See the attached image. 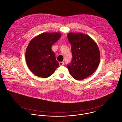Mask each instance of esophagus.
Here are the masks:
<instances>
[{
  "instance_id": "1",
  "label": "esophagus",
  "mask_w": 122,
  "mask_h": 122,
  "mask_svg": "<svg viewBox=\"0 0 122 122\" xmlns=\"http://www.w3.org/2000/svg\"><path fill=\"white\" fill-rule=\"evenodd\" d=\"M64 64V62L63 61H61V62H59L60 66H62V65H63Z\"/></svg>"
}]
</instances>
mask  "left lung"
Masks as SVG:
<instances>
[{
  "mask_svg": "<svg viewBox=\"0 0 122 122\" xmlns=\"http://www.w3.org/2000/svg\"><path fill=\"white\" fill-rule=\"evenodd\" d=\"M67 37L72 54L67 67L74 78L81 80L91 76L98 68L101 58L99 49L92 38L85 34L70 33Z\"/></svg>",
  "mask_w": 122,
  "mask_h": 122,
  "instance_id": "1",
  "label": "left lung"
}]
</instances>
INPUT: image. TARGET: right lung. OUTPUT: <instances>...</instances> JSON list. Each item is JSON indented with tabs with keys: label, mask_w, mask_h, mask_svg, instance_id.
<instances>
[{
	"label": "right lung",
	"mask_w": 122,
	"mask_h": 122,
	"mask_svg": "<svg viewBox=\"0 0 122 122\" xmlns=\"http://www.w3.org/2000/svg\"><path fill=\"white\" fill-rule=\"evenodd\" d=\"M61 37L59 33H43L29 43L25 54L27 64L36 76L48 77L51 76L59 65L55 53L52 50L53 44Z\"/></svg>",
	"instance_id": "right-lung-1"
}]
</instances>
